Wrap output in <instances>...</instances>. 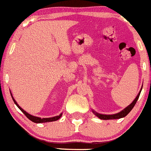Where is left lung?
<instances>
[{
	"label": "left lung",
	"mask_w": 151,
	"mask_h": 151,
	"mask_svg": "<svg viewBox=\"0 0 151 151\" xmlns=\"http://www.w3.org/2000/svg\"><path fill=\"white\" fill-rule=\"evenodd\" d=\"M141 91H142V88H141V89H140L139 92L138 93V95H137V96L136 97L135 99L134 100V101H133V102L131 103V104H130L129 106H128L126 108H125L124 109L122 110V111H120V112L117 113V114H99V113L95 112V111H93L94 114H95V115H96L97 117H98V118L101 119V120H114V119H120V118H122V117H126L127 114H128V113H129L130 111H131V109L134 108V106H135L136 103H137V100H138L139 97V95H140V92H141Z\"/></svg>",
	"instance_id": "1"
}]
</instances>
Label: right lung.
Wrapping results in <instances>:
<instances>
[{
	"label": "right lung",
	"instance_id": "right-lung-1",
	"mask_svg": "<svg viewBox=\"0 0 151 151\" xmlns=\"http://www.w3.org/2000/svg\"><path fill=\"white\" fill-rule=\"evenodd\" d=\"M10 93H11V92H10ZM11 95H12V98L13 101H14V104H16V106H17L18 107L19 109H20V111H21L22 112H23V114H24L26 116V117H28V118L30 120H31V121L34 122V123H47V122L56 121V120H59V119L61 117H62V114H59V115H58V116H55V117H48V118H41V117H35V116L31 115V114H28V112H26V111H24V110H23V109H22L21 107H20V106H19L18 104H17V103L16 102V101L14 99V98H13V96H12V93H11Z\"/></svg>",
	"mask_w": 151,
	"mask_h": 151
}]
</instances>
